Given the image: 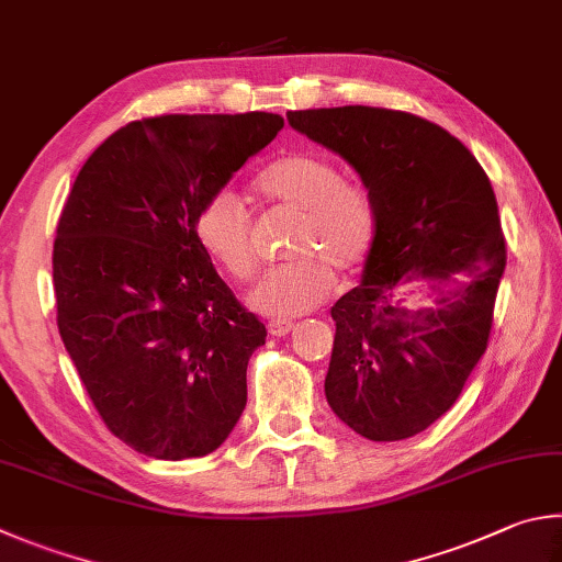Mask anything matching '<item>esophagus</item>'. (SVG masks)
<instances>
[{
    "label": "esophagus",
    "instance_id": "esophagus-1",
    "mask_svg": "<svg viewBox=\"0 0 562 562\" xmlns=\"http://www.w3.org/2000/svg\"><path fill=\"white\" fill-rule=\"evenodd\" d=\"M292 329H294V324L288 322V319H272V322L268 324V331H270L272 336H288Z\"/></svg>",
    "mask_w": 562,
    "mask_h": 562
}]
</instances>
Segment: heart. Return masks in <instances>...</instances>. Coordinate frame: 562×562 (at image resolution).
<instances>
[{"mask_svg": "<svg viewBox=\"0 0 562 562\" xmlns=\"http://www.w3.org/2000/svg\"><path fill=\"white\" fill-rule=\"evenodd\" d=\"M270 206L297 211L290 255L297 258L268 270L250 292V307L270 316H297L329 297L334 270L356 272L369 260L375 238V203L361 183L344 181L341 169L319 155H288L255 179ZM201 250L236 282L258 268L252 216L231 191H216L193 218Z\"/></svg>", "mask_w": 562, "mask_h": 562, "instance_id": "heart-1", "label": "heart"}]
</instances>
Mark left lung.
I'll return each mask as SVG.
<instances>
[{
	"label": "left lung",
	"instance_id": "left-lung-1",
	"mask_svg": "<svg viewBox=\"0 0 562 562\" xmlns=\"http://www.w3.org/2000/svg\"><path fill=\"white\" fill-rule=\"evenodd\" d=\"M288 120L359 171L379 216L363 282L331 307L326 401L353 432L405 440L450 411L488 346L506 268L494 189L462 142L413 112L344 105ZM415 277L443 282L435 308L394 297Z\"/></svg>",
	"mask_w": 562,
	"mask_h": 562
}]
</instances>
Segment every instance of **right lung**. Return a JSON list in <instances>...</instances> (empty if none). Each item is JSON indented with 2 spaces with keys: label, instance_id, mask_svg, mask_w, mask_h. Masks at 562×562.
Here are the masks:
<instances>
[{
  "label": "right lung",
  "instance_id": "right-lung-1",
  "mask_svg": "<svg viewBox=\"0 0 562 562\" xmlns=\"http://www.w3.org/2000/svg\"><path fill=\"white\" fill-rule=\"evenodd\" d=\"M282 127L272 112L142 117L78 171L54 240L56 322L100 420L132 450L209 454L248 403L268 331L218 278L193 218Z\"/></svg>",
  "mask_w": 562,
  "mask_h": 562
}]
</instances>
